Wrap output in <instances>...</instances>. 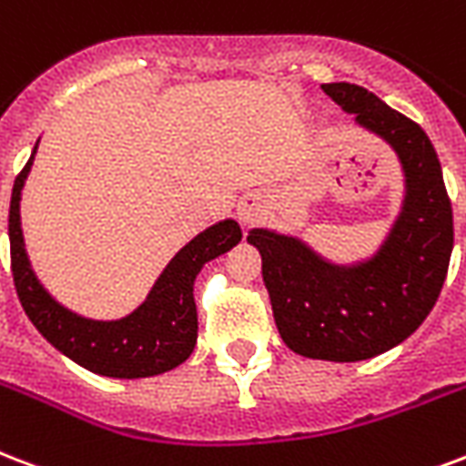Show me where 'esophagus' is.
Masks as SVG:
<instances>
[{
    "instance_id": "obj_1",
    "label": "esophagus",
    "mask_w": 466,
    "mask_h": 466,
    "mask_svg": "<svg viewBox=\"0 0 466 466\" xmlns=\"http://www.w3.org/2000/svg\"><path fill=\"white\" fill-rule=\"evenodd\" d=\"M258 212H261V202H258L257 195H247L237 205V215H239L241 222H254L258 218Z\"/></svg>"
}]
</instances>
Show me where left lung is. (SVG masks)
Segmentation results:
<instances>
[{
    "label": "left lung",
    "mask_w": 466,
    "mask_h": 466,
    "mask_svg": "<svg viewBox=\"0 0 466 466\" xmlns=\"http://www.w3.org/2000/svg\"><path fill=\"white\" fill-rule=\"evenodd\" d=\"M322 90L399 154L406 200L389 239L357 266L329 264L296 237L268 229H251L247 239L261 254L283 342L308 360L361 361L408 339L431 315L452 254V202L420 124L360 85Z\"/></svg>",
    "instance_id": "left-lung-1"
}]
</instances>
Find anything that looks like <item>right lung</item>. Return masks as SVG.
<instances>
[{
    "instance_id": "add662e5",
    "label": "right lung",
    "mask_w": 466,
    "mask_h": 466,
    "mask_svg": "<svg viewBox=\"0 0 466 466\" xmlns=\"http://www.w3.org/2000/svg\"><path fill=\"white\" fill-rule=\"evenodd\" d=\"M38 147V144H35ZM35 154V148H34ZM34 154L14 180L9 205V247H12V276L21 308L35 329L58 351L90 369L92 374L115 379H144L176 369L193 354L198 339V310L193 283L202 264L241 241V229L234 219L218 222L200 232L177 251L156 280L144 305L122 319L99 322L80 318L58 305L31 271L19 222L21 187L26 180Z\"/></svg>"
}]
</instances>
